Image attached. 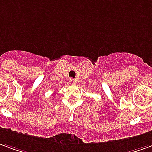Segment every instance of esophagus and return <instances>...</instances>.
<instances>
[{
	"label": "esophagus",
	"mask_w": 152,
	"mask_h": 152,
	"mask_svg": "<svg viewBox=\"0 0 152 152\" xmlns=\"http://www.w3.org/2000/svg\"><path fill=\"white\" fill-rule=\"evenodd\" d=\"M69 83H70L72 84H75V83H76V80H75L74 78H69Z\"/></svg>",
	"instance_id": "obj_1"
}]
</instances>
